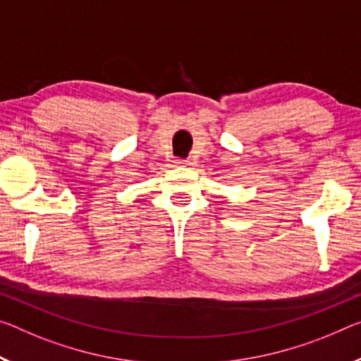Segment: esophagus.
Segmentation results:
<instances>
[{
	"mask_svg": "<svg viewBox=\"0 0 361 361\" xmlns=\"http://www.w3.org/2000/svg\"><path fill=\"white\" fill-rule=\"evenodd\" d=\"M175 165L176 167H190V165H192V162L190 159L185 160V159H176L175 160Z\"/></svg>",
	"mask_w": 361,
	"mask_h": 361,
	"instance_id": "obj_1",
	"label": "esophagus"
}]
</instances>
